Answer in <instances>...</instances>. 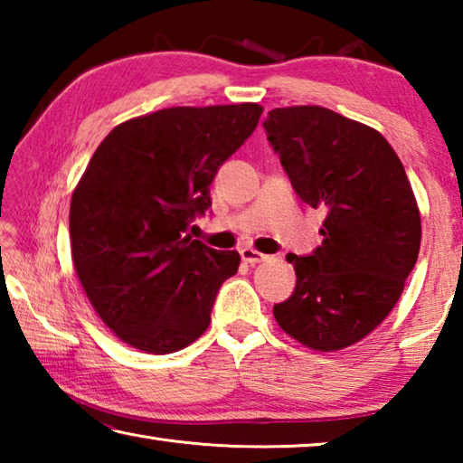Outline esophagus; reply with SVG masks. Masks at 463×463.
Masks as SVG:
<instances>
[{
	"label": "esophagus",
	"instance_id": "34e87169",
	"mask_svg": "<svg viewBox=\"0 0 463 463\" xmlns=\"http://www.w3.org/2000/svg\"><path fill=\"white\" fill-rule=\"evenodd\" d=\"M241 260L245 263L255 265V263H261V261L268 260V255H263V253H260V250H255L250 247H245V249H241Z\"/></svg>",
	"mask_w": 463,
	"mask_h": 463
}]
</instances>
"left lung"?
<instances>
[{"label": "left lung", "mask_w": 463, "mask_h": 463, "mask_svg": "<svg viewBox=\"0 0 463 463\" xmlns=\"http://www.w3.org/2000/svg\"><path fill=\"white\" fill-rule=\"evenodd\" d=\"M294 192L323 208V245L286 260L292 296L273 307L315 351L362 341L390 315L417 263L420 214L394 148L378 130L320 106L276 108L263 122Z\"/></svg>", "instance_id": "left-lung-1"}]
</instances>
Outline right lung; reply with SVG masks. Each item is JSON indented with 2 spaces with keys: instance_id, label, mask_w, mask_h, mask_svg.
Wrapping results in <instances>:
<instances>
[{
  "instance_id": "right-lung-1",
  "label": "right lung",
  "mask_w": 463,
  "mask_h": 463,
  "mask_svg": "<svg viewBox=\"0 0 463 463\" xmlns=\"http://www.w3.org/2000/svg\"><path fill=\"white\" fill-rule=\"evenodd\" d=\"M263 108H165L116 127L77 184L69 232L91 307L118 339L145 354L187 347L210 325L237 250L192 239L213 206L218 167L253 135Z\"/></svg>"
}]
</instances>
